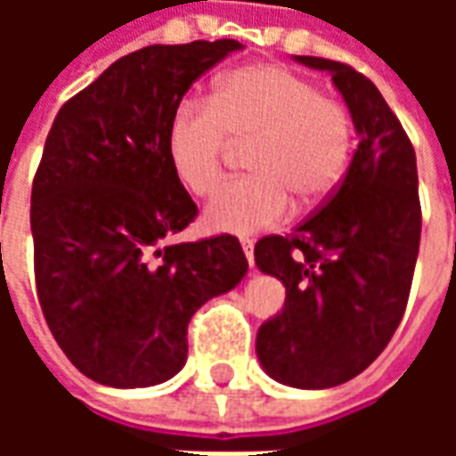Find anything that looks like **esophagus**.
<instances>
[{"mask_svg": "<svg viewBox=\"0 0 456 456\" xmlns=\"http://www.w3.org/2000/svg\"><path fill=\"white\" fill-rule=\"evenodd\" d=\"M241 248H244V254H247L248 266H254V241H251V239H241Z\"/></svg>", "mask_w": 456, "mask_h": 456, "instance_id": "34e87169", "label": "esophagus"}]
</instances>
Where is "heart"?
I'll list each match as a JSON object with an SVG mask.
<instances>
[{
    "label": "heart",
    "instance_id": "obj_1",
    "mask_svg": "<svg viewBox=\"0 0 456 456\" xmlns=\"http://www.w3.org/2000/svg\"><path fill=\"white\" fill-rule=\"evenodd\" d=\"M229 139L251 143L254 175L222 183L205 205L215 232L254 234L300 208L325 202L342 180L354 143L349 110L281 65H244L222 75L212 102L183 100L168 121L166 153L175 178L208 195Z\"/></svg>",
    "mask_w": 456,
    "mask_h": 456
}]
</instances>
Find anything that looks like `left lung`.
<instances>
[{
  "label": "left lung",
  "mask_w": 456,
  "mask_h": 456,
  "mask_svg": "<svg viewBox=\"0 0 456 456\" xmlns=\"http://www.w3.org/2000/svg\"><path fill=\"white\" fill-rule=\"evenodd\" d=\"M352 114L359 146L335 195L288 237L254 247L261 273L286 286V305L258 327L264 371L293 388L349 381L391 342L411 296L420 248L415 151L379 87L315 55Z\"/></svg>",
  "instance_id": "1"
}]
</instances>
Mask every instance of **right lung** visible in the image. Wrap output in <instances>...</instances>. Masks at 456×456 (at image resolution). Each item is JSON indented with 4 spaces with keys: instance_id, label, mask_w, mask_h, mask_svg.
<instances>
[{
    "instance_id": "add662e5",
    "label": "right lung",
    "mask_w": 456,
    "mask_h": 456,
    "mask_svg": "<svg viewBox=\"0 0 456 456\" xmlns=\"http://www.w3.org/2000/svg\"><path fill=\"white\" fill-rule=\"evenodd\" d=\"M241 44L146 45L61 107L31 188L38 303L77 371L112 388L173 379L188 322L247 276L232 234L168 244L198 215L166 131L200 75Z\"/></svg>"
}]
</instances>
